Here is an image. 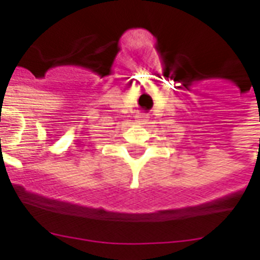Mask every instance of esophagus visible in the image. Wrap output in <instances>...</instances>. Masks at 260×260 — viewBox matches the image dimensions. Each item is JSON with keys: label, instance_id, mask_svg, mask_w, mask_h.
Segmentation results:
<instances>
[{"label": "esophagus", "instance_id": "esophagus-1", "mask_svg": "<svg viewBox=\"0 0 260 260\" xmlns=\"http://www.w3.org/2000/svg\"><path fill=\"white\" fill-rule=\"evenodd\" d=\"M147 118H149L147 114H138V115H136V122H138V124H146Z\"/></svg>", "mask_w": 260, "mask_h": 260}]
</instances>
